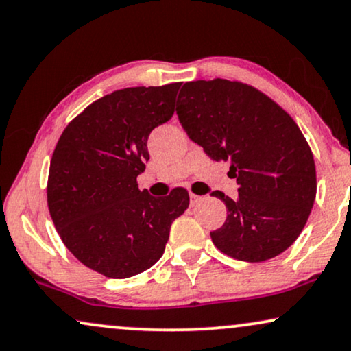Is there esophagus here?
<instances>
[{
    "label": "esophagus",
    "instance_id": "34e87169",
    "mask_svg": "<svg viewBox=\"0 0 351 351\" xmlns=\"http://www.w3.org/2000/svg\"><path fill=\"white\" fill-rule=\"evenodd\" d=\"M189 197H191V205H195V204L199 202L200 199H202V197H200V195H197V194H193V193L189 194Z\"/></svg>",
    "mask_w": 351,
    "mask_h": 351
}]
</instances>
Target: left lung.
I'll return each instance as SVG.
<instances>
[{
  "mask_svg": "<svg viewBox=\"0 0 351 351\" xmlns=\"http://www.w3.org/2000/svg\"><path fill=\"white\" fill-rule=\"evenodd\" d=\"M176 114L210 158L231 163L239 184L236 199L212 193L228 212L210 232L217 249L250 263L289 249L316 197L315 158L292 117L254 86L223 78L184 83Z\"/></svg>",
  "mask_w": 351,
  "mask_h": 351,
  "instance_id": "8db88e82",
  "label": "left lung"
}]
</instances>
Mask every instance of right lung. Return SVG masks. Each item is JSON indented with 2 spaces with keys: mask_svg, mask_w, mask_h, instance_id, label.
Listing matches in <instances>:
<instances>
[{
  "mask_svg": "<svg viewBox=\"0 0 351 351\" xmlns=\"http://www.w3.org/2000/svg\"><path fill=\"white\" fill-rule=\"evenodd\" d=\"M181 83L114 91L86 107L60 134L51 158L48 207L65 247L106 278L143 273L163 255L171 223L189 205L139 191L147 138L175 112Z\"/></svg>",
  "mask_w": 351,
  "mask_h": 351,
  "instance_id": "obj_1",
  "label": "right lung"
}]
</instances>
